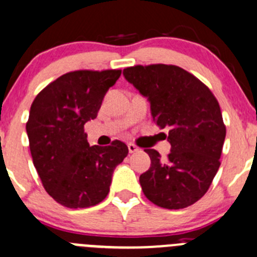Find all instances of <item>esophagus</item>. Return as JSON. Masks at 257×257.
<instances>
[{
    "label": "esophagus",
    "instance_id": "obj_1",
    "mask_svg": "<svg viewBox=\"0 0 257 257\" xmlns=\"http://www.w3.org/2000/svg\"><path fill=\"white\" fill-rule=\"evenodd\" d=\"M127 148H128V152H130L131 154H133V153H136V152H139V148L136 147L135 144H133V143H130V144L127 145Z\"/></svg>",
    "mask_w": 257,
    "mask_h": 257
}]
</instances>
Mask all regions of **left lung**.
I'll use <instances>...</instances> for the list:
<instances>
[{"instance_id":"obj_1","label":"left lung","mask_w":257,"mask_h":257,"mask_svg":"<svg viewBox=\"0 0 257 257\" xmlns=\"http://www.w3.org/2000/svg\"><path fill=\"white\" fill-rule=\"evenodd\" d=\"M123 75L150 102L161 128H169L167 159L154 149L150 168L140 176L148 200L164 209H183L201 199L220 166L225 124L219 103L196 76L175 65L133 66Z\"/></svg>"}]
</instances>
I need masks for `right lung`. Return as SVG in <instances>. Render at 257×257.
I'll return each instance as SVG.
<instances>
[{"label":"right lung","mask_w":257,"mask_h":257,"mask_svg":"<svg viewBox=\"0 0 257 257\" xmlns=\"http://www.w3.org/2000/svg\"><path fill=\"white\" fill-rule=\"evenodd\" d=\"M119 76L121 70L67 72L33 100L27 122L33 163L49 196L66 208H89L103 201L113 171L128 154L119 140L108 147H89L84 131Z\"/></svg>","instance_id":"add662e5"}]
</instances>
